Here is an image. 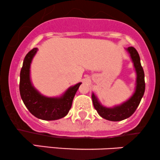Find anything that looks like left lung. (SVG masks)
Returning <instances> with one entry per match:
<instances>
[{"label":"left lung","instance_id":"8db88e82","mask_svg":"<svg viewBox=\"0 0 160 160\" xmlns=\"http://www.w3.org/2000/svg\"><path fill=\"white\" fill-rule=\"evenodd\" d=\"M126 50L129 53L136 72V90L131 98L123 102L122 104L116 105L113 108H106L101 105L94 93H92V95L94 108L96 109L97 112L103 118L109 120V121H122L131 116L139 106L145 92V88H146L145 75L140 63V58H139V53L133 47L127 48Z\"/></svg>","mask_w":160,"mask_h":160}]
</instances>
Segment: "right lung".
<instances>
[{"mask_svg":"<svg viewBox=\"0 0 160 160\" xmlns=\"http://www.w3.org/2000/svg\"><path fill=\"white\" fill-rule=\"evenodd\" d=\"M38 48H34L27 54L20 73V94L23 102L29 112L42 120H57L68 113L75 93L82 83L71 86L60 97H46L40 93L31 82L30 67Z\"/></svg>","mask_w":160,"mask_h":160,"instance_id":"right-lung-1","label":"right lung"}]
</instances>
